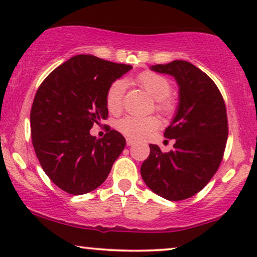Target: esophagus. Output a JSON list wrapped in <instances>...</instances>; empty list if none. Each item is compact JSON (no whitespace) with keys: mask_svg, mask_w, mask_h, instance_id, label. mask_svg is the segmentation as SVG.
Listing matches in <instances>:
<instances>
[{"mask_svg":"<svg viewBox=\"0 0 257 257\" xmlns=\"http://www.w3.org/2000/svg\"><path fill=\"white\" fill-rule=\"evenodd\" d=\"M135 143H136L135 139H132V138H126V144H127V146H132Z\"/></svg>","mask_w":257,"mask_h":257,"instance_id":"esophagus-1","label":"esophagus"}]
</instances>
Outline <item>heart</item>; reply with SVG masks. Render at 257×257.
Returning a JSON list of instances; mask_svg holds the SVG:
<instances>
[{
	"label": "heart",
	"instance_id": "heart-1",
	"mask_svg": "<svg viewBox=\"0 0 257 257\" xmlns=\"http://www.w3.org/2000/svg\"><path fill=\"white\" fill-rule=\"evenodd\" d=\"M140 85L147 91L153 99L158 100V110L163 112H170L172 104L166 98L171 94V84L164 76L156 72L146 71L140 73L137 78ZM125 83L122 80H117L108 87L106 92V107L111 113H117L121 108L122 94H124ZM160 122L156 117H135L126 115L117 122V128L125 136L131 138H144L151 132L159 127Z\"/></svg>",
	"mask_w": 257,
	"mask_h": 257
}]
</instances>
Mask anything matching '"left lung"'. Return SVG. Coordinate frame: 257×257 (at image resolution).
<instances>
[{
	"mask_svg": "<svg viewBox=\"0 0 257 257\" xmlns=\"http://www.w3.org/2000/svg\"><path fill=\"white\" fill-rule=\"evenodd\" d=\"M150 69L172 76L179 86L177 111L164 133L175 143L167 153L150 144L140 173L151 191L179 201L201 191L220 166L228 137L226 105L215 83L192 63L177 59Z\"/></svg>",
	"mask_w": 257,
	"mask_h": 257,
	"instance_id": "obj_1",
	"label": "left lung"
}]
</instances>
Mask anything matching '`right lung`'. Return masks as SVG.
I'll return each mask as SVG.
<instances>
[{
    "instance_id": "obj_1",
    "label": "right lung",
    "mask_w": 257,
    "mask_h": 257,
    "mask_svg": "<svg viewBox=\"0 0 257 257\" xmlns=\"http://www.w3.org/2000/svg\"><path fill=\"white\" fill-rule=\"evenodd\" d=\"M132 65L77 55L56 68L38 87L30 113L33 145L45 174L69 194L99 187L125 149L126 140L110 130L91 136L93 124L107 118L106 92Z\"/></svg>"
}]
</instances>
